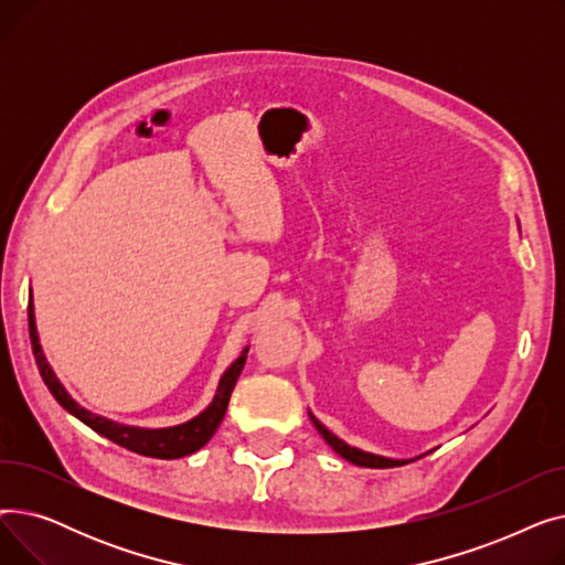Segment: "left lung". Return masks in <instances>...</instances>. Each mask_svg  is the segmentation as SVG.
I'll return each instance as SVG.
<instances>
[{
  "instance_id": "1",
  "label": "left lung",
  "mask_w": 565,
  "mask_h": 565,
  "mask_svg": "<svg viewBox=\"0 0 565 565\" xmlns=\"http://www.w3.org/2000/svg\"><path fill=\"white\" fill-rule=\"evenodd\" d=\"M309 419H311V424L316 426V430L322 435V439L328 441L330 447H332L341 458H345L348 462L358 465V467H371V469L401 467V465H407V462H412V460H419V458H424V456L430 454V451H426V454H422V456H417V458H387V456H377V454H371V451L352 447V444H348V441H343L341 437H337L330 428H324V426L313 417L311 409H309Z\"/></svg>"
}]
</instances>
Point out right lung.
Returning <instances> with one entry per match:
<instances>
[{
	"label": "right lung",
	"mask_w": 565,
	"mask_h": 565,
	"mask_svg": "<svg viewBox=\"0 0 565 565\" xmlns=\"http://www.w3.org/2000/svg\"><path fill=\"white\" fill-rule=\"evenodd\" d=\"M29 339H32V350L36 358V366L41 371L43 382L47 384L50 394L56 398V403L62 405L66 412H71L75 419H79L84 426H88L92 430H96L98 435L111 439L118 447H124L128 451H135L139 456H148V458H160V460H173V458H183L190 456L194 451H199L203 444L215 435V430L220 428L226 407H228V398L231 392L235 387L237 377H241L245 362H247V352L249 345L241 352L237 358L220 377L217 384V394L211 401L203 412H199L194 419L178 424V426H169V428H139V426H128V424H118L111 422L107 417H100V414L82 407L62 384V380L56 377L54 369L50 366L41 339H39V330H36V313H34V295L29 292Z\"/></svg>",
	"instance_id": "obj_1"
}]
</instances>
